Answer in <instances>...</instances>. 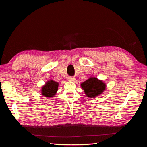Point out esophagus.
<instances>
[{
  "mask_svg": "<svg viewBox=\"0 0 147 147\" xmlns=\"http://www.w3.org/2000/svg\"><path fill=\"white\" fill-rule=\"evenodd\" d=\"M68 79L69 80H70V81H74V80H75V78L74 77H69Z\"/></svg>",
  "mask_w": 147,
  "mask_h": 147,
  "instance_id": "1",
  "label": "esophagus"
}]
</instances>
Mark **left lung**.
<instances>
[{
    "label": "left lung",
    "instance_id": "1",
    "mask_svg": "<svg viewBox=\"0 0 147 147\" xmlns=\"http://www.w3.org/2000/svg\"><path fill=\"white\" fill-rule=\"evenodd\" d=\"M83 90L89 97H96L103 92L105 84L95 77H91L81 84Z\"/></svg>",
    "mask_w": 147,
    "mask_h": 147
}]
</instances>
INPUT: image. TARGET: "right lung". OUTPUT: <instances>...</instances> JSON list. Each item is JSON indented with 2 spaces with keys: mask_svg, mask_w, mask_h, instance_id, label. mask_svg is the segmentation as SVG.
<instances>
[{
  "mask_svg": "<svg viewBox=\"0 0 147 147\" xmlns=\"http://www.w3.org/2000/svg\"><path fill=\"white\" fill-rule=\"evenodd\" d=\"M58 83L53 80L48 81L46 84L42 87V95L46 97L51 98L56 94V93L58 89Z\"/></svg>",
  "mask_w": 147,
  "mask_h": 147,
  "instance_id": "obj_1",
  "label": "right lung"
}]
</instances>
